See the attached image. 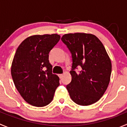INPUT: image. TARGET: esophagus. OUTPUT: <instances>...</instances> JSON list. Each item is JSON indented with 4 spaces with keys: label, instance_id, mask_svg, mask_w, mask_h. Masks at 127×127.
Segmentation results:
<instances>
[{
    "label": "esophagus",
    "instance_id": "esophagus-1",
    "mask_svg": "<svg viewBox=\"0 0 127 127\" xmlns=\"http://www.w3.org/2000/svg\"><path fill=\"white\" fill-rule=\"evenodd\" d=\"M63 75V74H58V76H59V77L60 78V79H61V78H62Z\"/></svg>",
    "mask_w": 127,
    "mask_h": 127
}]
</instances>
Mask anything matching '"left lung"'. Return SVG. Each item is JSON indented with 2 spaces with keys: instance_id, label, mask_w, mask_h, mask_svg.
Segmentation results:
<instances>
[{
  "instance_id": "1",
  "label": "left lung",
  "mask_w": 127,
  "mask_h": 127,
  "mask_svg": "<svg viewBox=\"0 0 127 127\" xmlns=\"http://www.w3.org/2000/svg\"><path fill=\"white\" fill-rule=\"evenodd\" d=\"M72 58L71 83L66 86L72 100L81 106L98 101L106 92L111 78L112 64L102 42L92 34L77 32L63 35ZM80 66L76 73L74 69Z\"/></svg>"
}]
</instances>
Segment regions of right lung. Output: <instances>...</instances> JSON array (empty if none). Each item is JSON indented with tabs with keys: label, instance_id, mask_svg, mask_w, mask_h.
<instances>
[{
	"label": "right lung",
	"instance_id": "1",
	"mask_svg": "<svg viewBox=\"0 0 127 127\" xmlns=\"http://www.w3.org/2000/svg\"><path fill=\"white\" fill-rule=\"evenodd\" d=\"M56 34L34 35L21 43L11 67L14 84L23 98L29 104L43 107L51 103L60 78L52 74L48 60L51 50L59 42Z\"/></svg>",
	"mask_w": 127,
	"mask_h": 127
}]
</instances>
